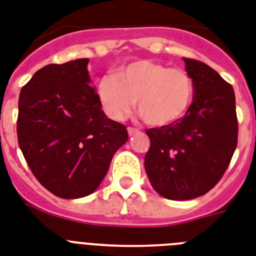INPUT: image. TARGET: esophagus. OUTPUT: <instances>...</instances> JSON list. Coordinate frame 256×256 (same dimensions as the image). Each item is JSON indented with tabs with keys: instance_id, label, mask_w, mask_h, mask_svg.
<instances>
[{
	"instance_id": "esophagus-1",
	"label": "esophagus",
	"mask_w": 256,
	"mask_h": 256,
	"mask_svg": "<svg viewBox=\"0 0 256 256\" xmlns=\"http://www.w3.org/2000/svg\"><path fill=\"white\" fill-rule=\"evenodd\" d=\"M128 135H130V136H132V135L138 134V132H139V130H138V128H128Z\"/></svg>"
}]
</instances>
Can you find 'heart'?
I'll return each mask as SVG.
<instances>
[{"label":"heart","instance_id":"b5f03b06","mask_svg":"<svg viewBox=\"0 0 256 256\" xmlns=\"http://www.w3.org/2000/svg\"><path fill=\"white\" fill-rule=\"evenodd\" d=\"M194 82L180 68L150 59L122 66L97 84V98L112 120L121 121L136 106L147 124L164 128L180 121L192 105Z\"/></svg>","mask_w":256,"mask_h":256}]
</instances>
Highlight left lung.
Instances as JSON below:
<instances>
[{
  "label": "left lung",
  "mask_w": 256,
  "mask_h": 256,
  "mask_svg": "<svg viewBox=\"0 0 256 256\" xmlns=\"http://www.w3.org/2000/svg\"><path fill=\"white\" fill-rule=\"evenodd\" d=\"M194 82L188 113L176 124L146 130L144 168L152 188L168 200H192L209 192L229 167L238 142L236 94L208 64L186 59Z\"/></svg>",
  "instance_id": "1"
}]
</instances>
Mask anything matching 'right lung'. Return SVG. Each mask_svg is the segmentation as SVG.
Returning a JSON list of instances; mask_svg holds the SVG:
<instances>
[{
	"instance_id": "right-lung-1",
	"label": "right lung",
	"mask_w": 256,
	"mask_h": 256,
	"mask_svg": "<svg viewBox=\"0 0 256 256\" xmlns=\"http://www.w3.org/2000/svg\"><path fill=\"white\" fill-rule=\"evenodd\" d=\"M88 63L48 64L20 93V148L38 182L60 198L94 192L128 138L126 126L101 109Z\"/></svg>"
}]
</instances>
